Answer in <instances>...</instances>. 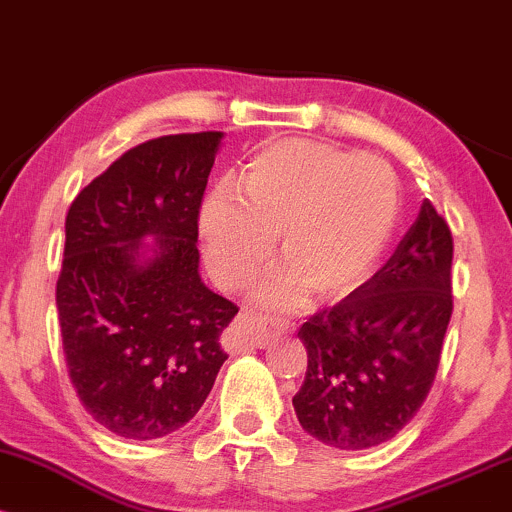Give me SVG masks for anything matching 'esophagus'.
Instances as JSON below:
<instances>
[{"label": "esophagus", "instance_id": "esophagus-1", "mask_svg": "<svg viewBox=\"0 0 512 512\" xmlns=\"http://www.w3.org/2000/svg\"><path fill=\"white\" fill-rule=\"evenodd\" d=\"M236 325L243 344L255 346V349H264V346L272 344L274 339L284 337V334H289L293 330L289 320H262V317L252 315L248 310H243V313L238 315Z\"/></svg>", "mask_w": 512, "mask_h": 512}]
</instances>
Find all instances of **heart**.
Segmentation results:
<instances>
[{
	"label": "heart",
	"instance_id": "b5f03b06",
	"mask_svg": "<svg viewBox=\"0 0 512 512\" xmlns=\"http://www.w3.org/2000/svg\"><path fill=\"white\" fill-rule=\"evenodd\" d=\"M243 195L216 187L199 211L204 257L223 289H238L274 255L281 233L286 264L252 298L289 310L342 301L370 279L390 245L399 185L383 158L349 154L313 139L262 146L240 178Z\"/></svg>",
	"mask_w": 512,
	"mask_h": 512
}]
</instances>
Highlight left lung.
Returning <instances> with one entry per match:
<instances>
[{"mask_svg": "<svg viewBox=\"0 0 512 512\" xmlns=\"http://www.w3.org/2000/svg\"><path fill=\"white\" fill-rule=\"evenodd\" d=\"M452 236L433 204L361 289L298 330L308 370L293 397L303 431L339 450L387 443L421 409L452 315Z\"/></svg>", "mask_w": 512, "mask_h": 512, "instance_id": "8db88e82", "label": "left lung"}]
</instances>
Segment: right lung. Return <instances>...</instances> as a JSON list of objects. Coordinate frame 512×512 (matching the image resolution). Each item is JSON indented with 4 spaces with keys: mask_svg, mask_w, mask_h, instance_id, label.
<instances>
[{
    "mask_svg": "<svg viewBox=\"0 0 512 512\" xmlns=\"http://www.w3.org/2000/svg\"><path fill=\"white\" fill-rule=\"evenodd\" d=\"M223 132L129 149L69 207L57 313L67 368L93 419L156 440L197 414L238 308L199 276L197 216Z\"/></svg>",
    "mask_w": 512,
    "mask_h": 512,
    "instance_id": "1",
    "label": "right lung"
}]
</instances>
